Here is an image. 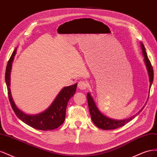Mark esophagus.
I'll return each instance as SVG.
<instances>
[{
  "label": "esophagus",
  "instance_id": "esophagus-1",
  "mask_svg": "<svg viewBox=\"0 0 157 157\" xmlns=\"http://www.w3.org/2000/svg\"><path fill=\"white\" fill-rule=\"evenodd\" d=\"M88 86V83L86 81H84V80H80V81H79L78 83V88L82 90L86 89Z\"/></svg>",
  "mask_w": 157,
  "mask_h": 157
}]
</instances>
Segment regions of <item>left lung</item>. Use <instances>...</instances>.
<instances>
[{"mask_svg":"<svg viewBox=\"0 0 157 157\" xmlns=\"http://www.w3.org/2000/svg\"><path fill=\"white\" fill-rule=\"evenodd\" d=\"M141 48L142 50V53H143V55L144 56V61L146 65V67H147V71H148L149 82H150L149 88H151L152 83H153V77H154L153 69L150 61L148 58V57H147L145 46L144 44L141 43ZM148 99H149V97H148ZM87 100H88L89 111H90V115H91L92 121L94 123V124L97 127H98L99 128H101V129H103V130H114V129H116V128L124 126L128 122H130L132 119H134V118L136 117V116H137L138 114H140V112H141V111L143 110L145 107L144 106L142 107L141 110L137 113L136 115H134L133 117L128 118V119L115 120V119H113V118H109L107 116H105L99 111V109H98L96 103H95V101H94L93 98L92 97L90 93L87 94Z\"/></svg>","mask_w":157,"mask_h":157,"instance_id":"obj_1","label":"left lung"}]
</instances>
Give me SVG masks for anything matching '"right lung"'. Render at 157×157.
<instances>
[{
	"label": "right lung",
	"mask_w": 157,
	"mask_h": 157,
	"mask_svg": "<svg viewBox=\"0 0 157 157\" xmlns=\"http://www.w3.org/2000/svg\"><path fill=\"white\" fill-rule=\"evenodd\" d=\"M16 53V48L14 50L9 59L6 69L5 80L8 89V98L10 105L20 119L26 124L40 130H52L59 127L63 124L66 114L67 103L71 98L73 96L77 89V83L72 86L64 87L55 98L50 106L41 113L37 115H27L21 111L14 103L10 91V72L13 60Z\"/></svg>",
	"instance_id": "obj_1"
}]
</instances>
